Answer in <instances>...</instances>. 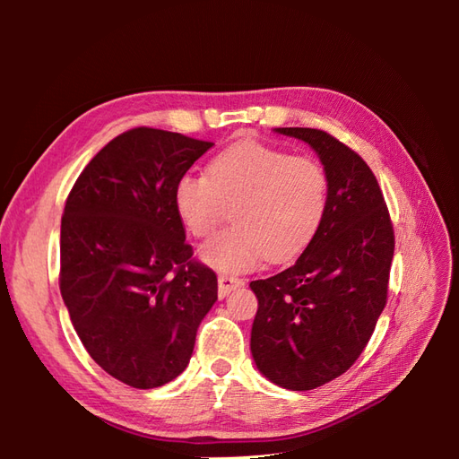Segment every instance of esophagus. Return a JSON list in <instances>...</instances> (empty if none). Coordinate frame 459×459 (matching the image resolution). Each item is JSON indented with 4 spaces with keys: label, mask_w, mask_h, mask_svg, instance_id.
I'll use <instances>...</instances> for the list:
<instances>
[{
    "label": "esophagus",
    "mask_w": 459,
    "mask_h": 459,
    "mask_svg": "<svg viewBox=\"0 0 459 459\" xmlns=\"http://www.w3.org/2000/svg\"><path fill=\"white\" fill-rule=\"evenodd\" d=\"M245 281L237 276H230V274H221L219 276V298H227L232 290L240 288Z\"/></svg>",
    "instance_id": "1"
}]
</instances>
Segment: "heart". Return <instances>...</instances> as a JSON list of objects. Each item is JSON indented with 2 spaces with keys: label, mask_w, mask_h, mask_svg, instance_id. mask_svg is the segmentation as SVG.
I'll list each match as a JSON object with an SVG mask.
<instances>
[{
  "label": "heart",
  "mask_w": 459,
  "mask_h": 459,
  "mask_svg": "<svg viewBox=\"0 0 459 459\" xmlns=\"http://www.w3.org/2000/svg\"><path fill=\"white\" fill-rule=\"evenodd\" d=\"M173 203L197 238L211 237L232 209L235 227L203 245L199 256L221 272H242L264 256L288 262L311 245L327 212L329 179L314 160L242 142L212 158L207 175L185 173Z\"/></svg>",
  "instance_id": "obj_1"
}]
</instances>
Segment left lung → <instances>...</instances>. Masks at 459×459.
<instances>
[{"instance_id":"8db88e82","label":"left lung","mask_w":459,"mask_h":459,"mask_svg":"<svg viewBox=\"0 0 459 459\" xmlns=\"http://www.w3.org/2000/svg\"><path fill=\"white\" fill-rule=\"evenodd\" d=\"M274 132L317 153L329 204L294 266L250 281L258 298L250 351L274 385L311 391L343 375L373 335L386 306L394 230L383 191L359 153L324 130Z\"/></svg>"}]
</instances>
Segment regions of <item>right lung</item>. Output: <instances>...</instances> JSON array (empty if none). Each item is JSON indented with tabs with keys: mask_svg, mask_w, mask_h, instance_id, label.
Masks as SVG:
<instances>
[{
	"mask_svg": "<svg viewBox=\"0 0 459 459\" xmlns=\"http://www.w3.org/2000/svg\"><path fill=\"white\" fill-rule=\"evenodd\" d=\"M212 142L134 128L94 155L61 221V296L84 349L134 388L189 365L217 274L193 258L175 185Z\"/></svg>",
	"mask_w": 459,
	"mask_h": 459,
	"instance_id": "right-lung-1",
	"label": "right lung"
}]
</instances>
